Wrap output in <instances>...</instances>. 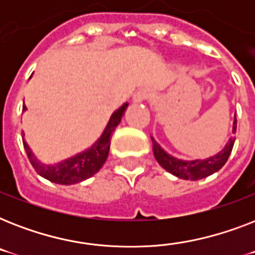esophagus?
<instances>
[{
	"label": "esophagus",
	"instance_id": "34e87169",
	"mask_svg": "<svg viewBox=\"0 0 255 255\" xmlns=\"http://www.w3.org/2000/svg\"><path fill=\"white\" fill-rule=\"evenodd\" d=\"M149 96H151L149 90L144 87L140 88V90H137V91L135 92V95H133L132 100H133V103H140V102H143V100H147Z\"/></svg>",
	"mask_w": 255,
	"mask_h": 255
}]
</instances>
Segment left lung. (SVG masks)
<instances>
[{
  "label": "left lung",
  "mask_w": 255,
  "mask_h": 255,
  "mask_svg": "<svg viewBox=\"0 0 255 255\" xmlns=\"http://www.w3.org/2000/svg\"><path fill=\"white\" fill-rule=\"evenodd\" d=\"M237 131V119L234 116L233 122V133ZM153 141V155H155L157 163L161 165L165 170H168L169 173L177 176V177L182 178V180H201L205 178L210 174H213L214 172L221 169L225 163L229 159L232 149H233L234 141L236 137H230L229 141L226 143L225 148L220 151L217 155L212 156L209 159L205 160H192V161H184V160L176 159L173 156L168 155L167 152L164 151L163 148L160 147L159 144Z\"/></svg>",
  "instance_id": "1"
}]
</instances>
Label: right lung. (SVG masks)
I'll use <instances>...</instances> for the list:
<instances>
[{
	"instance_id": "right-lung-1",
	"label": "right lung",
	"mask_w": 255,
	"mask_h": 255,
	"mask_svg": "<svg viewBox=\"0 0 255 255\" xmlns=\"http://www.w3.org/2000/svg\"><path fill=\"white\" fill-rule=\"evenodd\" d=\"M127 107L128 103H124L119 110H116L112 114L106 129L91 148H88L87 151L78 153L70 159L63 160L55 165H46V164L39 163L25 141V137H22L26 155L29 157L33 168L37 170L38 174H41L42 177L47 178L49 181L55 182V184H62V185L78 184V182L85 181L94 176L100 168L103 167V164L107 160L110 144H111V136L115 131V128L118 127V124L120 123L122 116L124 115ZM22 110L25 111L26 106H23Z\"/></svg>"
}]
</instances>
